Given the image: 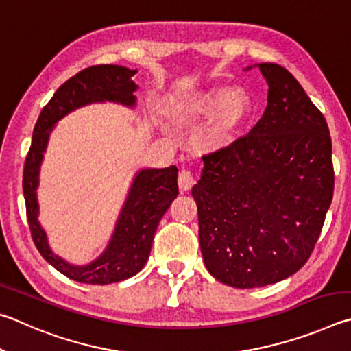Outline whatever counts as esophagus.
I'll return each mask as SVG.
<instances>
[{
    "label": "esophagus",
    "mask_w": 351,
    "mask_h": 351,
    "mask_svg": "<svg viewBox=\"0 0 351 351\" xmlns=\"http://www.w3.org/2000/svg\"><path fill=\"white\" fill-rule=\"evenodd\" d=\"M195 183V179L193 176L191 171H186V169H182L179 172V188L182 193H186L189 189L193 188V185Z\"/></svg>",
    "instance_id": "esophagus-1"
}]
</instances>
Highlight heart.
Masks as SVG:
<instances>
[{"instance_id":"1","label":"heart","mask_w":351,"mask_h":351,"mask_svg":"<svg viewBox=\"0 0 351 351\" xmlns=\"http://www.w3.org/2000/svg\"><path fill=\"white\" fill-rule=\"evenodd\" d=\"M253 112L254 101L247 89L241 86H214L206 90L183 95L172 106L171 119L183 126H193L211 119L205 132V141L213 149H220L234 141Z\"/></svg>"}]
</instances>
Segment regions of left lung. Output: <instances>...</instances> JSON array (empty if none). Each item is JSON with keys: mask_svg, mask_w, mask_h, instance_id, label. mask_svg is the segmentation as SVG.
I'll list each match as a JSON object with an SVG mask.
<instances>
[{"mask_svg": "<svg viewBox=\"0 0 351 351\" xmlns=\"http://www.w3.org/2000/svg\"><path fill=\"white\" fill-rule=\"evenodd\" d=\"M268 104L247 137L204 157L193 186L199 241L214 279L257 288L308 259L333 199L328 125L285 67L259 63Z\"/></svg>", "mask_w": 351, "mask_h": 351, "instance_id": "1", "label": "left lung"}]
</instances>
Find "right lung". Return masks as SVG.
I'll use <instances>...</instances> for the list:
<instances>
[{
	"mask_svg": "<svg viewBox=\"0 0 351 351\" xmlns=\"http://www.w3.org/2000/svg\"><path fill=\"white\" fill-rule=\"evenodd\" d=\"M138 69L119 64L92 66L67 80L55 92L34 128L32 145L24 165L23 193L27 220L35 247L47 263L72 280L82 284L108 285L132 278L149 259L154 234L177 195L176 166L140 168L135 172L126 199L115 220L108 245L94 261L75 265L51 248L46 230L40 223L38 193L40 171L51 134L57 123L73 110L95 103H115L134 109L138 89L132 77Z\"/></svg>",
	"mask_w": 351,
	"mask_h": 351,
	"instance_id": "1",
	"label": "right lung"
}]
</instances>
